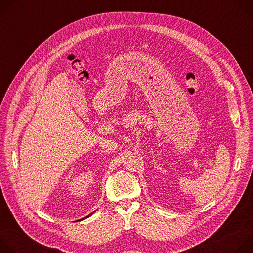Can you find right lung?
<instances>
[{
	"mask_svg": "<svg viewBox=\"0 0 253 253\" xmlns=\"http://www.w3.org/2000/svg\"><path fill=\"white\" fill-rule=\"evenodd\" d=\"M94 212H95V211H94ZM92 214H93V213H92ZM90 215H91V214H90ZM90 215H88V216H87V217H89V216H90ZM87 217H85V218H87Z\"/></svg>",
	"mask_w": 253,
	"mask_h": 253,
	"instance_id": "obj_1",
	"label": "right lung"
}]
</instances>
